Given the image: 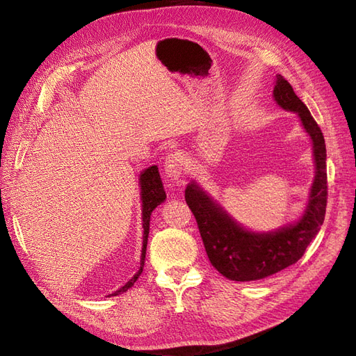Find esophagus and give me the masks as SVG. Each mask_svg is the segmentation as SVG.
I'll return each mask as SVG.
<instances>
[{
	"label": "esophagus",
	"mask_w": 356,
	"mask_h": 356,
	"mask_svg": "<svg viewBox=\"0 0 356 356\" xmlns=\"http://www.w3.org/2000/svg\"><path fill=\"white\" fill-rule=\"evenodd\" d=\"M187 166V159L182 153H172L166 157L165 160V174L169 178H179L182 174H184Z\"/></svg>",
	"instance_id": "esophagus-1"
}]
</instances>
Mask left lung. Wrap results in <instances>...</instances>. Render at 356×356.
<instances>
[{
	"label": "left lung",
	"mask_w": 356,
	"mask_h": 356,
	"mask_svg": "<svg viewBox=\"0 0 356 356\" xmlns=\"http://www.w3.org/2000/svg\"><path fill=\"white\" fill-rule=\"evenodd\" d=\"M273 96L284 110L300 115L314 143L316 175L303 218L273 233H251L236 224L195 182L186 188V202L196 218L209 261L230 281H258L297 263L325 218L328 186L324 135L282 75H276Z\"/></svg>",
	"instance_id": "1"
}]
</instances>
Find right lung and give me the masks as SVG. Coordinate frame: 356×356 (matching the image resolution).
<instances>
[{
	"instance_id": "obj_1",
	"label": "right lung",
	"mask_w": 356,
	"mask_h": 356,
	"mask_svg": "<svg viewBox=\"0 0 356 356\" xmlns=\"http://www.w3.org/2000/svg\"><path fill=\"white\" fill-rule=\"evenodd\" d=\"M141 195H143V227H144V243H143V254H141V268L136 272V275L129 281L124 286L120 289H117L115 293L110 296H118L123 294L126 291L131 288L136 279L141 276L144 263H145V251H147V241H148V233H149V217H152V212L159 207L161 202H165L166 199V193L163 190V184H161V179L159 175V169L157 166L148 168L147 170L143 172L141 175Z\"/></svg>"
}]
</instances>
